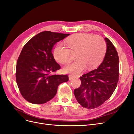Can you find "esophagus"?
<instances>
[{
  "instance_id": "1",
  "label": "esophagus",
  "mask_w": 134,
  "mask_h": 134,
  "mask_svg": "<svg viewBox=\"0 0 134 134\" xmlns=\"http://www.w3.org/2000/svg\"><path fill=\"white\" fill-rule=\"evenodd\" d=\"M74 78H75V76H72V75H69V80H71L74 79Z\"/></svg>"
}]
</instances>
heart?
Masks as SVG:
<instances>
[{
	"label": "heart",
	"mask_w": 134,
	"mask_h": 134,
	"mask_svg": "<svg viewBox=\"0 0 134 134\" xmlns=\"http://www.w3.org/2000/svg\"><path fill=\"white\" fill-rule=\"evenodd\" d=\"M68 48L62 43H58L54 49L55 59L62 64L70 60L71 52L75 53L76 60L69 63L63 68V71L77 75L86 68H94L103 60L106 52V43L103 38L88 34H77L66 40Z\"/></svg>",
	"instance_id": "heart-1"
}]
</instances>
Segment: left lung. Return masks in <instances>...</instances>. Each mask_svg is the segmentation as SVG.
<instances>
[{
	"mask_svg": "<svg viewBox=\"0 0 134 134\" xmlns=\"http://www.w3.org/2000/svg\"><path fill=\"white\" fill-rule=\"evenodd\" d=\"M104 40L107 51L98 68L80 77V86L74 90L78 102L88 109L97 108L108 99L115 90L119 77V57L114 45Z\"/></svg>",
	"mask_w": 134,
	"mask_h": 134,
	"instance_id": "1",
	"label": "left lung"
}]
</instances>
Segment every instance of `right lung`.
<instances>
[{
	"label": "right lung",
	"mask_w": 134,
	"mask_h": 134,
	"mask_svg": "<svg viewBox=\"0 0 134 134\" xmlns=\"http://www.w3.org/2000/svg\"><path fill=\"white\" fill-rule=\"evenodd\" d=\"M69 35L41 32L23 47L16 64V80L21 95L29 102L46 103L55 96L58 86L69 80L66 75L50 74L60 69L52 54L53 48Z\"/></svg>",
	"instance_id": "1"
}]
</instances>
